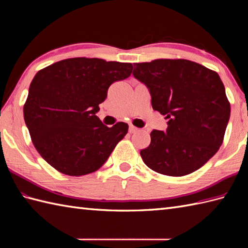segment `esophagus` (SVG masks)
<instances>
[{"mask_svg":"<svg viewBox=\"0 0 248 248\" xmlns=\"http://www.w3.org/2000/svg\"><path fill=\"white\" fill-rule=\"evenodd\" d=\"M138 131H139V129L135 128L134 125H130V127H129V132L130 133H135V132H138Z\"/></svg>","mask_w":248,"mask_h":248,"instance_id":"1","label":"esophagus"}]
</instances>
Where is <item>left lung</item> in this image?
<instances>
[{
    "mask_svg": "<svg viewBox=\"0 0 248 248\" xmlns=\"http://www.w3.org/2000/svg\"><path fill=\"white\" fill-rule=\"evenodd\" d=\"M133 76L149 89L152 108L165 115V132L154 130L140 150L145 164L181 177L203 166L223 143L230 103L219 76L187 60L135 64Z\"/></svg>",
    "mask_w": 248,
    "mask_h": 248,
    "instance_id": "obj_1",
    "label": "left lung"
}]
</instances>
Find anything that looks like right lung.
Segmentation results:
<instances>
[{
  "mask_svg": "<svg viewBox=\"0 0 248 248\" xmlns=\"http://www.w3.org/2000/svg\"><path fill=\"white\" fill-rule=\"evenodd\" d=\"M130 62L76 57L36 73L23 115L39 155L56 170L83 176L98 170L128 133V124L108 128L96 115L110 84L130 77Z\"/></svg>",
  "mask_w": 248,
  "mask_h": 248,
  "instance_id": "add662e5",
  "label": "right lung"
}]
</instances>
